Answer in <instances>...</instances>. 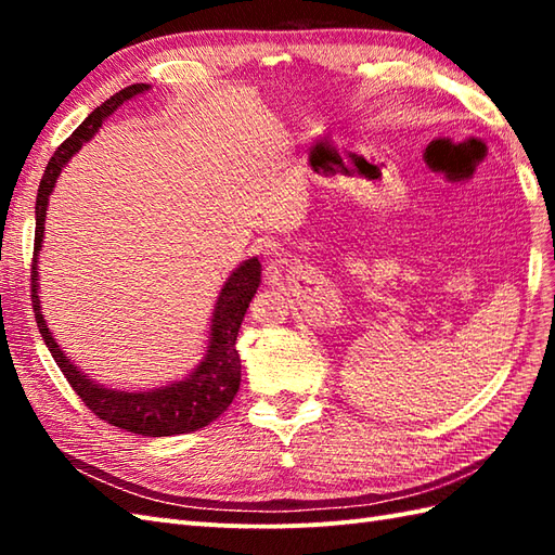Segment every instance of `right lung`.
<instances>
[{"label":"right lung","mask_w":555,"mask_h":555,"mask_svg":"<svg viewBox=\"0 0 555 555\" xmlns=\"http://www.w3.org/2000/svg\"><path fill=\"white\" fill-rule=\"evenodd\" d=\"M145 90H150L147 82H135V86L119 90L107 102L100 104V107L70 133V138H66L64 143L56 147L50 164H47L38 188V199H35V253L30 269V293L35 322H38L44 346L50 348L59 370L64 372L66 382L80 396L82 403L95 412L100 420L131 434L173 436L207 427L209 422H215L221 412L231 405L233 396L238 393L241 358L238 350H235V338H238V328L247 312V305H250L259 288V281H262L259 279L262 276V264H259V259H245V262L227 279V284H223L215 305V312H211L209 344L203 362H199L191 374L183 376V379L159 388H150V391H116V388L100 386L88 379V376L66 358V352L59 348L52 332L47 328L38 296V255L42 250L44 238L47 199H50L54 191L59 173H62L68 159L100 131L104 119H109V114L119 109L126 100H131Z\"/></svg>","instance_id":"right-lung-1"}]
</instances>
